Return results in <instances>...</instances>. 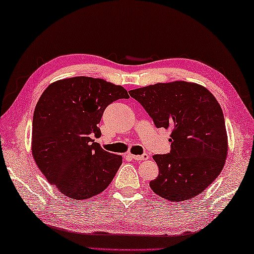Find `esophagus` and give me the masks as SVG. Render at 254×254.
Listing matches in <instances>:
<instances>
[{
  "instance_id": "esophagus-1",
  "label": "esophagus",
  "mask_w": 254,
  "mask_h": 254,
  "mask_svg": "<svg viewBox=\"0 0 254 254\" xmlns=\"http://www.w3.org/2000/svg\"><path fill=\"white\" fill-rule=\"evenodd\" d=\"M149 157L148 154L146 153H144L142 155H131V159H134L135 161H144V160H147Z\"/></svg>"
}]
</instances>
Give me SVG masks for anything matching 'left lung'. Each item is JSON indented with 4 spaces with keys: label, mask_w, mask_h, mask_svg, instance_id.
Returning <instances> with one entry per match:
<instances>
[{
    "label": "left lung",
    "mask_w": 254,
    "mask_h": 254,
    "mask_svg": "<svg viewBox=\"0 0 254 254\" xmlns=\"http://www.w3.org/2000/svg\"><path fill=\"white\" fill-rule=\"evenodd\" d=\"M157 128H171V151L155 154L159 176L149 187L171 201L194 198L222 172L227 155L225 119L203 86L185 81L130 90Z\"/></svg>",
    "instance_id": "left-lung-1"
}]
</instances>
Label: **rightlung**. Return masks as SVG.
Listing matches in <instances>:
<instances>
[{"mask_svg":"<svg viewBox=\"0 0 254 254\" xmlns=\"http://www.w3.org/2000/svg\"><path fill=\"white\" fill-rule=\"evenodd\" d=\"M123 86L102 78L76 76L52 83L37 102L32 119V155L51 185L82 200L110 185L123 157L100 147L98 124L106 108L128 99Z\"/></svg>","mask_w":254,"mask_h":254,"instance_id":"add662e5","label":"right lung"}]
</instances>
